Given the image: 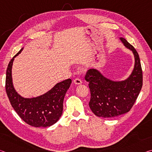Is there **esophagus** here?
I'll return each mask as SVG.
<instances>
[{
	"mask_svg": "<svg viewBox=\"0 0 152 152\" xmlns=\"http://www.w3.org/2000/svg\"><path fill=\"white\" fill-rule=\"evenodd\" d=\"M74 83L75 84H81L82 83V80L81 79H80V78H76V79H74Z\"/></svg>",
	"mask_w": 152,
	"mask_h": 152,
	"instance_id": "esophagus-1",
	"label": "esophagus"
}]
</instances>
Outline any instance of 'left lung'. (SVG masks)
Segmentation results:
<instances>
[{"label": "left lung", "instance_id": "1", "mask_svg": "<svg viewBox=\"0 0 152 152\" xmlns=\"http://www.w3.org/2000/svg\"><path fill=\"white\" fill-rule=\"evenodd\" d=\"M120 40L134 55L132 74L125 80L113 81L92 68L87 71L85 76L91 91L89 107L99 117H115L129 111L142 88V69L137 51L124 38L121 37Z\"/></svg>", "mask_w": 152, "mask_h": 152}]
</instances>
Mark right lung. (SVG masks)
<instances>
[{
  "mask_svg": "<svg viewBox=\"0 0 152 152\" xmlns=\"http://www.w3.org/2000/svg\"><path fill=\"white\" fill-rule=\"evenodd\" d=\"M23 49L11 59L7 67L5 82L7 96L14 110L28 125L35 127H50L57 122L62 114L64 99L70 88L72 80L59 82L46 93L37 97H22L15 91L12 84V66L15 58Z\"/></svg>",
  "mask_w": 152,
  "mask_h": 152,
  "instance_id": "obj_1",
  "label": "right lung"
}]
</instances>
